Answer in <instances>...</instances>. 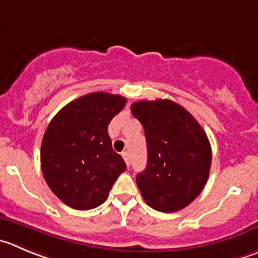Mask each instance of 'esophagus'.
Segmentation results:
<instances>
[{
	"label": "esophagus",
	"mask_w": 258,
	"mask_h": 258,
	"mask_svg": "<svg viewBox=\"0 0 258 258\" xmlns=\"http://www.w3.org/2000/svg\"><path fill=\"white\" fill-rule=\"evenodd\" d=\"M122 157H123V160H124V161H126L127 166H128V165H130V155H128V152H127V151L122 152Z\"/></svg>",
	"instance_id": "34e87169"
}]
</instances>
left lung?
<instances>
[{"mask_svg":"<svg viewBox=\"0 0 258 258\" xmlns=\"http://www.w3.org/2000/svg\"><path fill=\"white\" fill-rule=\"evenodd\" d=\"M131 111L147 142V166L136 177L142 198L164 213L185 208L209 176L212 149L206 132L184 107L169 99L136 102Z\"/></svg>","mask_w":258,"mask_h":258,"instance_id":"8db88e82","label":"left lung"}]
</instances>
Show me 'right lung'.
<instances>
[{
  "mask_svg": "<svg viewBox=\"0 0 258 258\" xmlns=\"http://www.w3.org/2000/svg\"><path fill=\"white\" fill-rule=\"evenodd\" d=\"M126 98L89 93L62 107L41 144V170L51 191L67 206L88 211L101 206L126 164L112 149L108 124Z\"/></svg>",
  "mask_w": 258,
  "mask_h": 258,
  "instance_id": "right-lung-1",
  "label": "right lung"
}]
</instances>
